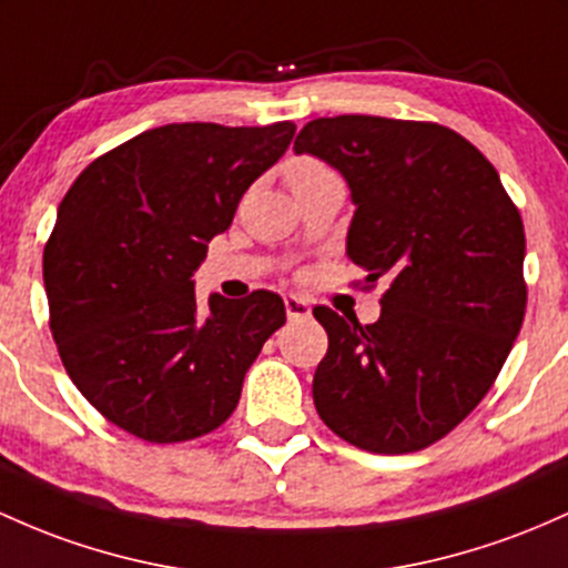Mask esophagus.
I'll return each instance as SVG.
<instances>
[{
    "mask_svg": "<svg viewBox=\"0 0 568 568\" xmlns=\"http://www.w3.org/2000/svg\"><path fill=\"white\" fill-rule=\"evenodd\" d=\"M310 302L302 296H285V315H288V321H298V317H310Z\"/></svg>",
    "mask_w": 568,
    "mask_h": 568,
    "instance_id": "34e87169",
    "label": "esophagus"
}]
</instances>
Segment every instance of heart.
Here are the masks:
<instances>
[{
    "mask_svg": "<svg viewBox=\"0 0 568 568\" xmlns=\"http://www.w3.org/2000/svg\"><path fill=\"white\" fill-rule=\"evenodd\" d=\"M321 174H332L323 161L310 159V155H302V159H294L288 164V183L294 180H307V178H321Z\"/></svg>",
    "mask_w": 568,
    "mask_h": 568,
    "instance_id": "b5f03b06",
    "label": "heart"
}]
</instances>
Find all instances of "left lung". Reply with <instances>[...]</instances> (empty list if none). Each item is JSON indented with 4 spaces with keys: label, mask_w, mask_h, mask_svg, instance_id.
Wrapping results in <instances>:
<instances>
[{
    "label": "left lung",
    "mask_w": 568,
    "mask_h": 568,
    "mask_svg": "<svg viewBox=\"0 0 568 568\" xmlns=\"http://www.w3.org/2000/svg\"><path fill=\"white\" fill-rule=\"evenodd\" d=\"M345 174L347 258L388 280L375 323L315 307L328 334L313 398L351 445L402 456L483 402L526 315V232L488 159L453 129L379 115L315 118L294 142Z\"/></svg>",
    "instance_id": "1"
}]
</instances>
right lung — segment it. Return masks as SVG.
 <instances>
[{
  "label": "right lung",
  "instance_id": "obj_1",
  "mask_svg": "<svg viewBox=\"0 0 568 568\" xmlns=\"http://www.w3.org/2000/svg\"><path fill=\"white\" fill-rule=\"evenodd\" d=\"M294 132L291 121L148 129L93 159L61 199L42 253L51 334L80 394L123 432L172 445L236 409L285 304L253 291L199 310L191 277Z\"/></svg>",
  "mask_w": 568,
  "mask_h": 568
}]
</instances>
